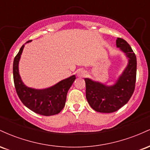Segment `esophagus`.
I'll use <instances>...</instances> for the list:
<instances>
[{"instance_id":"obj_1","label":"esophagus","mask_w":150,"mask_h":150,"mask_svg":"<svg viewBox=\"0 0 150 150\" xmlns=\"http://www.w3.org/2000/svg\"><path fill=\"white\" fill-rule=\"evenodd\" d=\"M77 75L78 77H85L86 75H87V72L86 70H85L84 69H78L77 71Z\"/></svg>"}]
</instances>
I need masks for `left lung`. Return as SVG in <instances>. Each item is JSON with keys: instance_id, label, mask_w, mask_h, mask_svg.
<instances>
[{"instance_id": "8db88e82", "label": "left lung", "mask_w": 150, "mask_h": 150, "mask_svg": "<svg viewBox=\"0 0 150 150\" xmlns=\"http://www.w3.org/2000/svg\"><path fill=\"white\" fill-rule=\"evenodd\" d=\"M117 47L129 58L127 68L114 85L106 86L90 79L85 78L86 98L94 111L112 113L124 106L130 100L135 87L137 59L128 43L122 38H117Z\"/></svg>"}]
</instances>
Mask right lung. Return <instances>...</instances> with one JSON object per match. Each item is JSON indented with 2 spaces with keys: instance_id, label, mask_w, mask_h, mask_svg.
<instances>
[{
  "instance_id": "add662e5",
  "label": "right lung",
  "mask_w": 150,
  "mask_h": 150,
  "mask_svg": "<svg viewBox=\"0 0 150 150\" xmlns=\"http://www.w3.org/2000/svg\"><path fill=\"white\" fill-rule=\"evenodd\" d=\"M24 46L25 44L20 48L13 61V80L17 94L23 104L36 113L46 116L58 114L65 106L67 93L75 80V76H70L45 89L26 87L22 82L18 71L19 61Z\"/></svg>"
}]
</instances>
